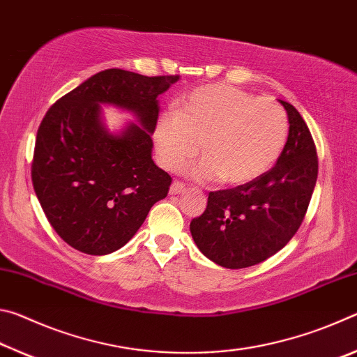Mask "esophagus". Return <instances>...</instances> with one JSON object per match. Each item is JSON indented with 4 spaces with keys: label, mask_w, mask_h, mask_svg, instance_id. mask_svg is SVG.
<instances>
[{
    "label": "esophagus",
    "mask_w": 357,
    "mask_h": 357,
    "mask_svg": "<svg viewBox=\"0 0 357 357\" xmlns=\"http://www.w3.org/2000/svg\"><path fill=\"white\" fill-rule=\"evenodd\" d=\"M185 190V185L183 183H178V181H174L170 187V195H179V193H183Z\"/></svg>",
    "instance_id": "esophagus-1"
}]
</instances>
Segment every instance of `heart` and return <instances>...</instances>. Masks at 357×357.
<instances>
[{
    "instance_id": "obj_1",
    "label": "heart",
    "mask_w": 357,
    "mask_h": 357,
    "mask_svg": "<svg viewBox=\"0 0 357 357\" xmlns=\"http://www.w3.org/2000/svg\"><path fill=\"white\" fill-rule=\"evenodd\" d=\"M288 118L275 100L229 84H204L181 99L178 112L160 114L154 144L160 164L179 172L202 151L189 176L200 183L239 185L269 170L285 148Z\"/></svg>"
}]
</instances>
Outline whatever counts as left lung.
<instances>
[{
  "label": "left lung",
  "mask_w": 357,
  "mask_h": 357,
  "mask_svg": "<svg viewBox=\"0 0 357 357\" xmlns=\"http://www.w3.org/2000/svg\"><path fill=\"white\" fill-rule=\"evenodd\" d=\"M288 114V138L274 168L234 189L211 192L190 233L204 257L227 269H243L273 257L298 231L318 176L310 130L299 112Z\"/></svg>",
  "instance_id": "8db88e82"
}]
</instances>
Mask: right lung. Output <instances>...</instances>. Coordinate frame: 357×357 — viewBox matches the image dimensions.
I'll use <instances>...</instances> for the list:
<instances>
[{
  "mask_svg": "<svg viewBox=\"0 0 357 357\" xmlns=\"http://www.w3.org/2000/svg\"><path fill=\"white\" fill-rule=\"evenodd\" d=\"M179 75L144 77L107 69L50 107L36 138L33 187L64 243L88 255H107L134 238L167 197L172 178L153 160L159 100ZM102 105L136 118L119 132L103 123Z\"/></svg>",
  "mask_w": 357,
  "mask_h": 357,
  "instance_id": "1",
  "label": "right lung"
}]
</instances>
